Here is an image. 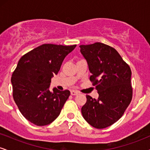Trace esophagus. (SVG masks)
I'll use <instances>...</instances> for the list:
<instances>
[{
	"mask_svg": "<svg viewBox=\"0 0 150 150\" xmlns=\"http://www.w3.org/2000/svg\"><path fill=\"white\" fill-rule=\"evenodd\" d=\"M70 94H71V95H77L79 94V92L76 90H71L70 91Z\"/></svg>",
	"mask_w": 150,
	"mask_h": 150,
	"instance_id": "esophagus-1",
	"label": "esophagus"
}]
</instances>
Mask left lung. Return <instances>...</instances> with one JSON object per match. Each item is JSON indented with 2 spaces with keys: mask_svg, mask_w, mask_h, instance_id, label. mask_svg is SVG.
Segmentation results:
<instances>
[{
  "mask_svg": "<svg viewBox=\"0 0 150 150\" xmlns=\"http://www.w3.org/2000/svg\"><path fill=\"white\" fill-rule=\"evenodd\" d=\"M99 98L87 95L82 116L92 127L107 128L121 118L132 97L131 70L114 48L100 42L80 45Z\"/></svg>",
  "mask_w": 150,
  "mask_h": 150,
  "instance_id": "1",
  "label": "left lung"
}]
</instances>
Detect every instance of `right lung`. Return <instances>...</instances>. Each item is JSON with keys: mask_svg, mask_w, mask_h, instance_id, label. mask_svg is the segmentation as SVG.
Masks as SVG:
<instances>
[{"mask_svg": "<svg viewBox=\"0 0 150 150\" xmlns=\"http://www.w3.org/2000/svg\"><path fill=\"white\" fill-rule=\"evenodd\" d=\"M76 45L44 44L22 56L13 73V97L27 120L39 126L49 125L59 116L69 90H49L65 56Z\"/></svg>", "mask_w": 150, "mask_h": 150, "instance_id": "1", "label": "right lung"}]
</instances>
